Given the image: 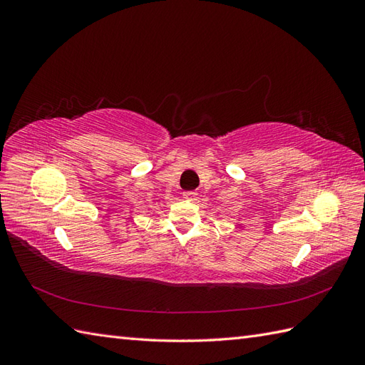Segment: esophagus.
Masks as SVG:
<instances>
[{"label":"esophagus","mask_w":365,"mask_h":365,"mask_svg":"<svg viewBox=\"0 0 365 365\" xmlns=\"http://www.w3.org/2000/svg\"><path fill=\"white\" fill-rule=\"evenodd\" d=\"M182 197H185V200H189V201H195L197 197V193L196 192H184Z\"/></svg>","instance_id":"obj_1"}]
</instances>
